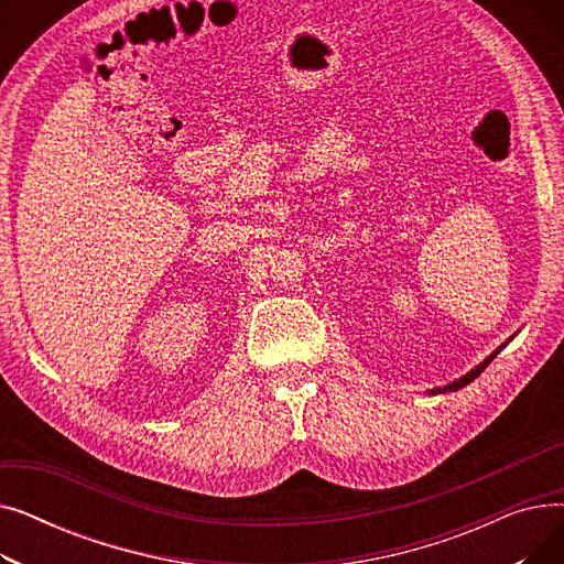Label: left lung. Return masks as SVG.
Instances as JSON below:
<instances>
[{
    "instance_id": "1",
    "label": "left lung",
    "mask_w": 564,
    "mask_h": 564,
    "mask_svg": "<svg viewBox=\"0 0 564 564\" xmlns=\"http://www.w3.org/2000/svg\"><path fill=\"white\" fill-rule=\"evenodd\" d=\"M512 338H514V336H510V338H508L506 343H502L500 347H496V349H494V351L489 354V357H487V359H485V361H482L480 366H476V368H473L470 372H466L464 377H459V379H455V381L446 383V387H438V389H432V391H427V393H430V395H438V393H455V391H459V389L468 387V383H470L473 379H476V377H478V375H480V372H482V370H485V368H487V366H489V364H491V361L496 359V354H498V351H500L502 347H506V345H508V343H510Z\"/></svg>"
}]
</instances>
